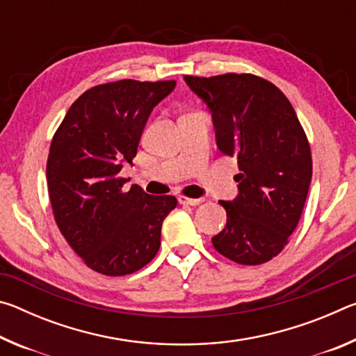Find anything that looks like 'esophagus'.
Segmentation results:
<instances>
[{"instance_id": "esophagus-1", "label": "esophagus", "mask_w": 356, "mask_h": 356, "mask_svg": "<svg viewBox=\"0 0 356 356\" xmlns=\"http://www.w3.org/2000/svg\"><path fill=\"white\" fill-rule=\"evenodd\" d=\"M179 202L182 204V206H200V204L204 201V200H197V197H188V196H184V195H180L179 197Z\"/></svg>"}]
</instances>
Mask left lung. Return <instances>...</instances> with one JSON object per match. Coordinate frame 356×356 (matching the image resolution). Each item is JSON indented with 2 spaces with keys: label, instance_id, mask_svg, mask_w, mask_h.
<instances>
[{
  "label": "left lung",
  "instance_id": "obj_1",
  "mask_svg": "<svg viewBox=\"0 0 356 356\" xmlns=\"http://www.w3.org/2000/svg\"><path fill=\"white\" fill-rule=\"evenodd\" d=\"M212 113L216 146L237 156L238 195L220 201L225 229L215 250L242 265H261L287 245L312 177L308 138L293 106L273 83L251 74L185 75Z\"/></svg>",
  "mask_w": 356,
  "mask_h": 356
}]
</instances>
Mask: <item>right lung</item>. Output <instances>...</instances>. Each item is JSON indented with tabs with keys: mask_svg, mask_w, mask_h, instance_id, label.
I'll use <instances>...</instances> for the list:
<instances>
[{
	"mask_svg": "<svg viewBox=\"0 0 356 356\" xmlns=\"http://www.w3.org/2000/svg\"><path fill=\"white\" fill-rule=\"evenodd\" d=\"M176 81L119 80L78 97L53 135L47 185L53 215L70 248L94 272L130 275L160 248L174 196L124 190L119 172L134 161L150 111Z\"/></svg>",
	"mask_w": 356,
	"mask_h": 356,
	"instance_id": "obj_1",
	"label": "right lung"
}]
</instances>
